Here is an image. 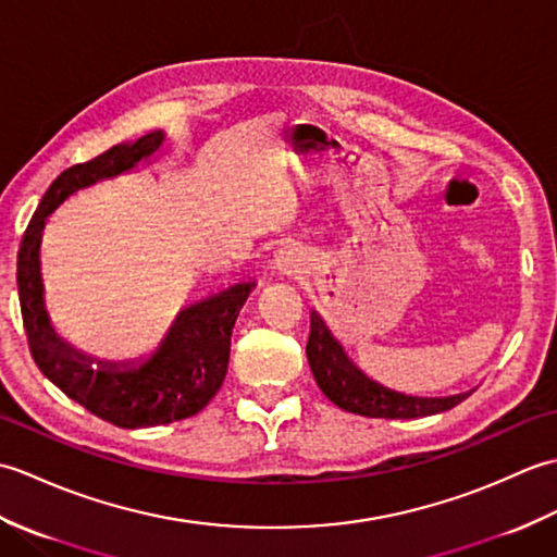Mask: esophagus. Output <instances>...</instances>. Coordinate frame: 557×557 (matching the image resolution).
Instances as JSON below:
<instances>
[{
    "instance_id": "1",
    "label": "esophagus",
    "mask_w": 557,
    "mask_h": 557,
    "mask_svg": "<svg viewBox=\"0 0 557 557\" xmlns=\"http://www.w3.org/2000/svg\"><path fill=\"white\" fill-rule=\"evenodd\" d=\"M277 265H280V268H285V270H287V268H289V258H285V256H280V258H277Z\"/></svg>"
}]
</instances>
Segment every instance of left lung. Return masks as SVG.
<instances>
[{"label":"left lung","mask_w":557,"mask_h":557,"mask_svg":"<svg viewBox=\"0 0 557 557\" xmlns=\"http://www.w3.org/2000/svg\"><path fill=\"white\" fill-rule=\"evenodd\" d=\"M311 371L323 395L335 401L339 409L361 413L371 419H421L431 413H443L457 407L471 393H459L449 397H413L395 393L357 369L345 347L330 333L325 321L311 311V335L306 345Z\"/></svg>","instance_id":"8db88e82"}]
</instances>
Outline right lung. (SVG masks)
<instances>
[{"instance_id":"add662e5","label":"right lung","mask_w":557,"mask_h":557,"mask_svg":"<svg viewBox=\"0 0 557 557\" xmlns=\"http://www.w3.org/2000/svg\"><path fill=\"white\" fill-rule=\"evenodd\" d=\"M164 132L120 144L74 164L47 188L23 234L16 263L23 327L35 363L47 381L102 421L120 429H148L194 417L215 397L230 363V339L256 282H239L208 299L184 306L158 349L126 361H102L57 335L45 309L40 246L47 218L81 188L112 180L150 162L164 146Z\"/></svg>"}]
</instances>
